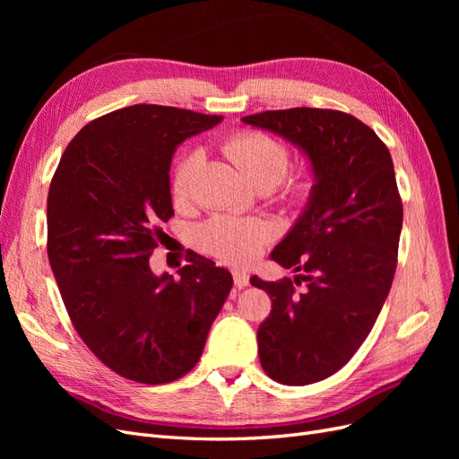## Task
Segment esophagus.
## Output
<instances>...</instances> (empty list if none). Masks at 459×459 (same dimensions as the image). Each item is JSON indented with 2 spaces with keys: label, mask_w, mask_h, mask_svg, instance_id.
I'll return each instance as SVG.
<instances>
[{
  "label": "esophagus",
  "mask_w": 459,
  "mask_h": 459,
  "mask_svg": "<svg viewBox=\"0 0 459 459\" xmlns=\"http://www.w3.org/2000/svg\"><path fill=\"white\" fill-rule=\"evenodd\" d=\"M248 280H251V275H248L247 272H241V270H235L233 272V281H235V285H238L239 289L247 287Z\"/></svg>",
  "instance_id": "esophagus-1"
}]
</instances>
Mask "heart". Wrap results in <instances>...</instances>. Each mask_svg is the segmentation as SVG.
<instances>
[{
  "label": "heart",
  "mask_w": 459,
  "mask_h": 459,
  "mask_svg": "<svg viewBox=\"0 0 459 459\" xmlns=\"http://www.w3.org/2000/svg\"><path fill=\"white\" fill-rule=\"evenodd\" d=\"M224 152L248 182L258 189L275 187L285 178L290 164L289 147L256 130H245L226 137ZM199 164V152H189V155L179 159L170 184L174 199L182 201L187 197ZM308 178L300 176L290 179L285 186L283 199L287 203H300L308 195ZM270 228L260 220H239L230 216L212 218L199 231L201 243L208 253L233 264L253 260L262 245L270 239Z\"/></svg>",
  "instance_id": "obj_1"
}]
</instances>
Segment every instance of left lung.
<instances>
[{
    "label": "left lung",
    "mask_w": 459,
    "mask_h": 459,
    "mask_svg": "<svg viewBox=\"0 0 459 459\" xmlns=\"http://www.w3.org/2000/svg\"><path fill=\"white\" fill-rule=\"evenodd\" d=\"M281 135L308 157L314 186L270 258L302 272L251 285L272 299L258 356L277 383L302 386L339 371L366 341L396 272L402 201L391 152L364 122L331 108L297 107L241 118ZM307 289L300 296L294 283Z\"/></svg>",
    "instance_id": "1"
}]
</instances>
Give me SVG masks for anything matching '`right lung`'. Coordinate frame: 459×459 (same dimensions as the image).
Listing matches in <instances>:
<instances>
[{
  "label": "right lung",
  "instance_id": "add662e5",
  "mask_svg": "<svg viewBox=\"0 0 459 459\" xmlns=\"http://www.w3.org/2000/svg\"><path fill=\"white\" fill-rule=\"evenodd\" d=\"M218 122L162 105L113 110L76 134L51 179L48 256L65 308L88 349L137 383L193 369L233 285L197 253L178 277L149 266L174 216V151Z\"/></svg>",
  "mask_w": 459,
  "mask_h": 459
}]
</instances>
